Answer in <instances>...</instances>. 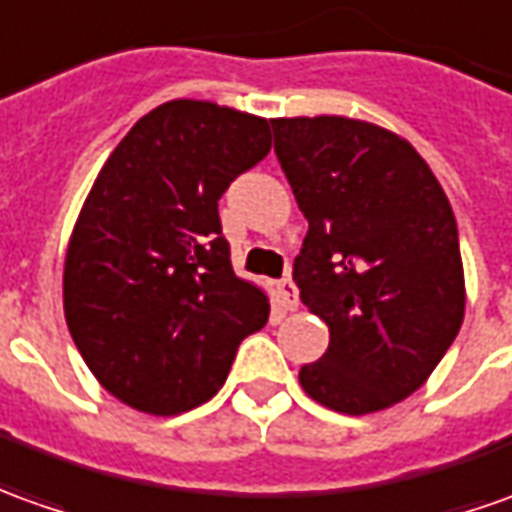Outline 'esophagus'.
Instances as JSON below:
<instances>
[{"instance_id": "obj_1", "label": "esophagus", "mask_w": 512, "mask_h": 512, "mask_svg": "<svg viewBox=\"0 0 512 512\" xmlns=\"http://www.w3.org/2000/svg\"><path fill=\"white\" fill-rule=\"evenodd\" d=\"M276 295L284 312H292V309L298 306V290H295V284H292L290 278H281V281H278Z\"/></svg>"}]
</instances>
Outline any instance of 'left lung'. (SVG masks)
Listing matches in <instances>:
<instances>
[{"label": "left lung", "mask_w": 512, "mask_h": 512, "mask_svg": "<svg viewBox=\"0 0 512 512\" xmlns=\"http://www.w3.org/2000/svg\"><path fill=\"white\" fill-rule=\"evenodd\" d=\"M278 164L309 220L292 278L329 326L298 379L323 407L365 415L415 393L465 312L449 197L412 144L345 116L270 119Z\"/></svg>", "instance_id": "left-lung-1"}]
</instances>
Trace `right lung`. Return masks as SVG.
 I'll use <instances>...</instances> for the list:
<instances>
[{
    "label": "right lung",
    "instance_id": "add662e5",
    "mask_svg": "<svg viewBox=\"0 0 512 512\" xmlns=\"http://www.w3.org/2000/svg\"><path fill=\"white\" fill-rule=\"evenodd\" d=\"M267 153V119L172 100L100 169L66 253L63 309L77 351L119 401L153 415L200 407L267 323V295L234 273L217 211Z\"/></svg>",
    "mask_w": 512,
    "mask_h": 512
}]
</instances>
